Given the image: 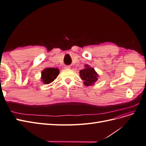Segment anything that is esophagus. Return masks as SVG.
<instances>
[{
  "mask_svg": "<svg viewBox=\"0 0 146 146\" xmlns=\"http://www.w3.org/2000/svg\"><path fill=\"white\" fill-rule=\"evenodd\" d=\"M64 68H65V69H70V66H65Z\"/></svg>",
  "mask_w": 146,
  "mask_h": 146,
  "instance_id": "1",
  "label": "esophagus"
}]
</instances>
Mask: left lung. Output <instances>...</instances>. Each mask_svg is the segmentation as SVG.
Instances as JSON below:
<instances>
[{
    "label": "left lung",
    "mask_w": 146,
    "mask_h": 146,
    "mask_svg": "<svg viewBox=\"0 0 146 146\" xmlns=\"http://www.w3.org/2000/svg\"><path fill=\"white\" fill-rule=\"evenodd\" d=\"M84 66L85 68L80 70V76L83 81L84 85L86 86L94 85L98 80V74L90 65L85 64Z\"/></svg>",
    "instance_id": "8db88e82"
}]
</instances>
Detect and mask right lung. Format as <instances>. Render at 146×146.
Instances as JSON below:
<instances>
[{
    "label": "right lung",
    "instance_id": "obj_1",
    "mask_svg": "<svg viewBox=\"0 0 146 146\" xmlns=\"http://www.w3.org/2000/svg\"><path fill=\"white\" fill-rule=\"evenodd\" d=\"M59 73L60 70L58 68H46L41 71V81L46 85L50 84L56 78Z\"/></svg>",
    "mask_w": 146,
    "mask_h": 146
}]
</instances>
